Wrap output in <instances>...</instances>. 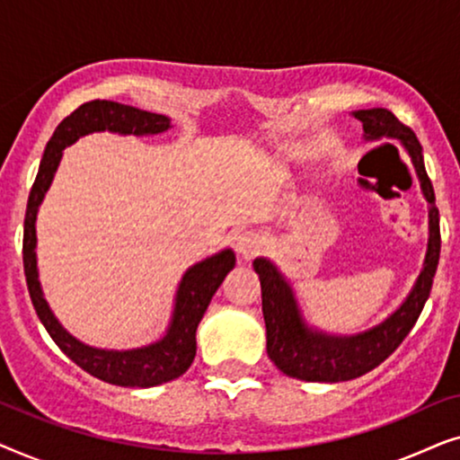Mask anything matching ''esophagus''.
<instances>
[{"label":"esophagus","mask_w":460,"mask_h":460,"mask_svg":"<svg viewBox=\"0 0 460 460\" xmlns=\"http://www.w3.org/2000/svg\"><path fill=\"white\" fill-rule=\"evenodd\" d=\"M261 238L255 232H241L234 241V249L241 260H251L261 249Z\"/></svg>","instance_id":"34e87169"}]
</instances>
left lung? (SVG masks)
I'll return each instance as SVG.
<instances>
[{
    "instance_id": "8db88e82",
    "label": "left lung",
    "mask_w": 460,
    "mask_h": 460,
    "mask_svg": "<svg viewBox=\"0 0 460 460\" xmlns=\"http://www.w3.org/2000/svg\"><path fill=\"white\" fill-rule=\"evenodd\" d=\"M362 123L364 140H400L417 173L420 192L429 209V238L420 274L406 299L379 324L354 335H335L307 324L291 280L268 257H255L253 268L261 282V310L266 320V349L276 368L299 381L339 383L367 375L398 349L423 312L439 261V213L431 180L427 178L423 146L411 128L402 125L387 109L354 111Z\"/></svg>"
}]
</instances>
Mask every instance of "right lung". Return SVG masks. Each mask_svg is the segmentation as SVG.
I'll return each mask as SVG.
<instances>
[{"mask_svg":"<svg viewBox=\"0 0 460 460\" xmlns=\"http://www.w3.org/2000/svg\"><path fill=\"white\" fill-rule=\"evenodd\" d=\"M172 129V119L156 112L140 111L136 106L119 104L112 100H92L71 112L49 137L43 150L40 172L31 188L27 216H24L22 261L31 301L46 326L54 343L71 360L96 379L121 387H155L161 383L178 379L184 375L197 356V329L203 320L209 301L222 285L226 274L234 268L236 255L232 249H222L199 263H194L181 276L173 299V312L163 337L153 343L129 349L93 348L73 337L60 320L54 316L52 307L43 297L37 268V213L52 186L54 175L62 161V150L71 146L87 134L111 131L119 136H156Z\"/></svg>","mask_w":460,"mask_h":460,"instance_id":"1","label":"right lung"}]
</instances>
